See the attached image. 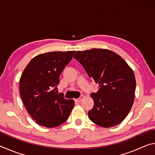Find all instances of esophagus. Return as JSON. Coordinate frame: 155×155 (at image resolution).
I'll use <instances>...</instances> for the list:
<instances>
[{
    "instance_id": "obj_1",
    "label": "esophagus",
    "mask_w": 155,
    "mask_h": 155,
    "mask_svg": "<svg viewBox=\"0 0 155 155\" xmlns=\"http://www.w3.org/2000/svg\"><path fill=\"white\" fill-rule=\"evenodd\" d=\"M83 98H84V96H81L80 98L75 99V101L77 102V103H79V102H81V101H82V100H83Z\"/></svg>"
}]
</instances>
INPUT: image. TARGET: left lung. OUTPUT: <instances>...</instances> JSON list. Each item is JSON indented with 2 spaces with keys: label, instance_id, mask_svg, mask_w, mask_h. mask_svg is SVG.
I'll return each mask as SVG.
<instances>
[{
  "label": "left lung",
  "instance_id": "obj_1",
  "mask_svg": "<svg viewBox=\"0 0 155 155\" xmlns=\"http://www.w3.org/2000/svg\"><path fill=\"white\" fill-rule=\"evenodd\" d=\"M74 58L99 84L98 91L90 95L94 104L88 111L89 118L104 128L122 122L134 103L136 81L133 70L121 57L108 49L77 51Z\"/></svg>",
  "mask_w": 155,
  "mask_h": 155
}]
</instances>
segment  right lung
<instances>
[{
    "mask_svg": "<svg viewBox=\"0 0 155 155\" xmlns=\"http://www.w3.org/2000/svg\"><path fill=\"white\" fill-rule=\"evenodd\" d=\"M75 51L49 52L31 60L21 75L20 92L25 108L37 124L54 128L68 120L73 100L57 94L59 75Z\"/></svg>",
    "mask_w": 155,
    "mask_h": 155,
    "instance_id": "1",
    "label": "right lung"
}]
</instances>
